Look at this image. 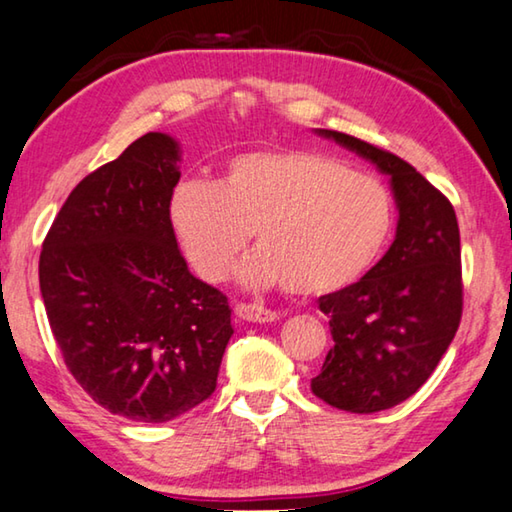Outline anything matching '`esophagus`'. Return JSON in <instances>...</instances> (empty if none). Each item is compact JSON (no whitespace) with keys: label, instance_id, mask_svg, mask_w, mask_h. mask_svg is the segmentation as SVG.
I'll return each mask as SVG.
<instances>
[{"label":"esophagus","instance_id":"obj_1","mask_svg":"<svg viewBox=\"0 0 512 512\" xmlns=\"http://www.w3.org/2000/svg\"><path fill=\"white\" fill-rule=\"evenodd\" d=\"M236 315L245 322H261L263 324V322L276 320V313L270 311V308H265L261 304H245V301L236 304Z\"/></svg>","mask_w":512,"mask_h":512}]
</instances>
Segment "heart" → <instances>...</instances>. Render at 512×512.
Here are the masks:
<instances>
[{
    "label": "heart",
    "instance_id": "b5f03b06",
    "mask_svg": "<svg viewBox=\"0 0 512 512\" xmlns=\"http://www.w3.org/2000/svg\"><path fill=\"white\" fill-rule=\"evenodd\" d=\"M170 224L204 281H222L254 233L258 254L242 263V281L322 297L379 258L392 231V199L381 181L333 156L261 149L233 156L217 183L181 181Z\"/></svg>",
    "mask_w": 512,
    "mask_h": 512
}]
</instances>
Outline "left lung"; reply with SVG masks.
I'll return each instance as SVG.
<instances>
[{"instance_id":"obj_1","label":"left lung","mask_w":512,"mask_h":512,"mask_svg":"<svg viewBox=\"0 0 512 512\" xmlns=\"http://www.w3.org/2000/svg\"><path fill=\"white\" fill-rule=\"evenodd\" d=\"M372 161L395 190L397 238L354 286L320 297L335 345L311 381L347 413H379L415 395L438 367L463 315L456 211L413 165L340 131L320 129Z\"/></svg>"}]
</instances>
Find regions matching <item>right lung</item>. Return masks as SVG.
Masks as SVG:
<instances>
[{
    "mask_svg": "<svg viewBox=\"0 0 512 512\" xmlns=\"http://www.w3.org/2000/svg\"><path fill=\"white\" fill-rule=\"evenodd\" d=\"M179 145L145 133L70 192L40 251V292L67 370L99 406L170 422L215 392L229 299L181 256L170 199Z\"/></svg>",
    "mask_w": 512,
    "mask_h": 512,
    "instance_id": "1",
    "label": "right lung"
}]
</instances>
